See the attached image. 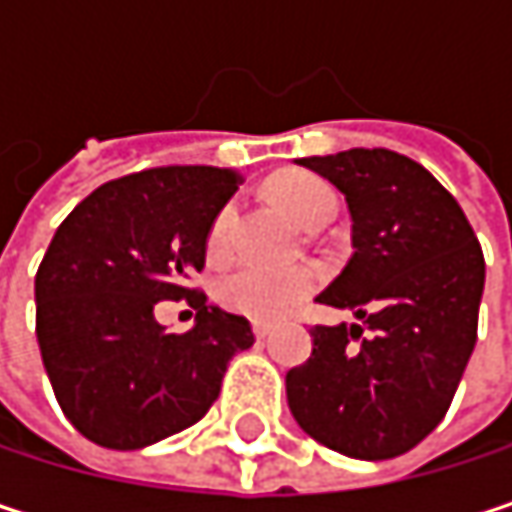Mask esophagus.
Instances as JSON below:
<instances>
[{"instance_id": "1", "label": "esophagus", "mask_w": 512, "mask_h": 512, "mask_svg": "<svg viewBox=\"0 0 512 512\" xmlns=\"http://www.w3.org/2000/svg\"><path fill=\"white\" fill-rule=\"evenodd\" d=\"M252 329H255V338H266V335L272 332V326H269V323H255Z\"/></svg>"}]
</instances>
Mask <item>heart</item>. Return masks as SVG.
<instances>
[{"label": "heart", "mask_w": 512, "mask_h": 512, "mask_svg": "<svg viewBox=\"0 0 512 512\" xmlns=\"http://www.w3.org/2000/svg\"><path fill=\"white\" fill-rule=\"evenodd\" d=\"M266 192L302 228H320L338 210V198L332 186L311 171H281L266 183ZM234 219H237L234 204H225L219 216L213 219L210 234H207L210 257L228 255ZM317 278L320 275L314 266L240 263L216 281V299L234 314H243L252 320H278L317 287Z\"/></svg>", "instance_id": "heart-1"}]
</instances>
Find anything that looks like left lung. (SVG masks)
Returning a JSON list of instances; mask_svg holds the SVG:
<instances>
[{
    "instance_id": "obj_1",
    "label": "left lung",
    "mask_w": 512,
    "mask_h": 512,
    "mask_svg": "<svg viewBox=\"0 0 512 512\" xmlns=\"http://www.w3.org/2000/svg\"><path fill=\"white\" fill-rule=\"evenodd\" d=\"M347 198L353 257L317 302L361 323L314 326L311 358L287 373L296 424L320 445L391 460L445 418L477 341L486 263L457 198L385 148L305 156Z\"/></svg>"
}]
</instances>
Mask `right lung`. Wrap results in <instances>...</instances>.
Returning a JSON list of instances; mask_svg holds the SVG:
<instances>
[{
  "mask_svg": "<svg viewBox=\"0 0 512 512\" xmlns=\"http://www.w3.org/2000/svg\"><path fill=\"white\" fill-rule=\"evenodd\" d=\"M237 183L234 168H148L103 183L58 225L35 275V332L61 412L94 445L139 451L192 427L255 344L246 317L186 287ZM162 298L196 308L189 333L155 323Z\"/></svg>",
  "mask_w": 512,
  "mask_h": 512,
  "instance_id": "obj_1",
  "label": "right lung"
}]
</instances>
